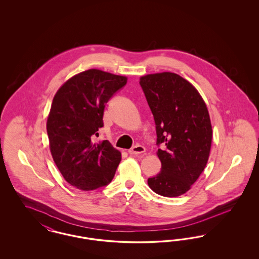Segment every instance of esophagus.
<instances>
[{
    "label": "esophagus",
    "instance_id": "1",
    "mask_svg": "<svg viewBox=\"0 0 259 259\" xmlns=\"http://www.w3.org/2000/svg\"><path fill=\"white\" fill-rule=\"evenodd\" d=\"M129 154H132V155H137V154H142L144 152H146V148H144L143 146H140V145H137L135 147L129 149L128 150Z\"/></svg>",
    "mask_w": 259,
    "mask_h": 259
}]
</instances>
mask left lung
<instances>
[{
	"label": "left lung",
	"mask_w": 259,
	"mask_h": 259,
	"mask_svg": "<svg viewBox=\"0 0 259 259\" xmlns=\"http://www.w3.org/2000/svg\"><path fill=\"white\" fill-rule=\"evenodd\" d=\"M156 125L161 171L148 186L165 197L187 192L209 159L212 129L209 111L197 89L170 72L140 77Z\"/></svg>",
	"instance_id": "left-lung-1"
}]
</instances>
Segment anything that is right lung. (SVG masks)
<instances>
[{
	"label": "right lung",
	"instance_id": "obj_1",
	"mask_svg": "<svg viewBox=\"0 0 259 259\" xmlns=\"http://www.w3.org/2000/svg\"><path fill=\"white\" fill-rule=\"evenodd\" d=\"M127 77L90 69L69 78L56 92L47 121L52 158L67 183L89 191L109 185L121 152L108 140L96 143L105 105Z\"/></svg>",
	"mask_w": 259,
	"mask_h": 259
}]
</instances>
